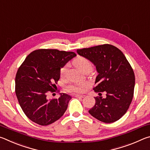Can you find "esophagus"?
Masks as SVG:
<instances>
[{"label":"esophagus","mask_w":150,"mask_h":150,"mask_svg":"<svg viewBox=\"0 0 150 150\" xmlns=\"http://www.w3.org/2000/svg\"><path fill=\"white\" fill-rule=\"evenodd\" d=\"M76 97H79V98H84L85 95H75Z\"/></svg>","instance_id":"34e87169"}]
</instances>
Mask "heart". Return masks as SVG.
Listing matches in <instances>:
<instances>
[{"mask_svg": "<svg viewBox=\"0 0 150 150\" xmlns=\"http://www.w3.org/2000/svg\"><path fill=\"white\" fill-rule=\"evenodd\" d=\"M73 64L77 67L79 69H80L81 71H84L87 69V68H91L92 69L93 66L91 62L87 59L83 57H78L77 58L73 61ZM68 70V64H65L62 67L60 68L59 73L60 76L62 77H65L66 73ZM87 84L86 83H77V84L70 85L68 87V90L71 91V92L75 93H82L84 91L85 88L87 87Z\"/></svg>", "mask_w": 150, "mask_h": 150, "instance_id": "b5f03b06", "label": "heart"}]
</instances>
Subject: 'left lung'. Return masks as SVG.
I'll list each match as a JSON object with an SVG mask.
<instances>
[{"mask_svg":"<svg viewBox=\"0 0 150 150\" xmlns=\"http://www.w3.org/2000/svg\"><path fill=\"white\" fill-rule=\"evenodd\" d=\"M81 56L96 66V93L105 91L106 98L95 97V105L88 110L103 122L112 123L122 118L130 106L134 96L135 75L132 67L121 51L110 44H103L77 50Z\"/></svg>","mask_w":150,"mask_h":150,"instance_id":"1","label":"left lung"}]
</instances>
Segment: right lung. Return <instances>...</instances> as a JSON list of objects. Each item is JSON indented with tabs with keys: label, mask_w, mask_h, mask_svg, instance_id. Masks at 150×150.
I'll list each match as a JSON object with an SVG mask.
<instances>
[{
	"label": "right lung",
	"mask_w": 150,
	"mask_h": 150,
	"mask_svg": "<svg viewBox=\"0 0 150 150\" xmlns=\"http://www.w3.org/2000/svg\"><path fill=\"white\" fill-rule=\"evenodd\" d=\"M73 52L52 49L35 50L28 55L17 71L15 92L25 115L41 126L62 117L71 96L61 93L59 98L47 99L60 78V68L76 56Z\"/></svg>",
	"instance_id": "obj_1"
}]
</instances>
